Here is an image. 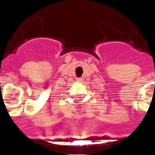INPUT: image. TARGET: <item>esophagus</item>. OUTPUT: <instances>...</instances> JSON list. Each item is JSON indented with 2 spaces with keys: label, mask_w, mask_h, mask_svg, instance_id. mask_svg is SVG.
Instances as JSON below:
<instances>
[{
  "label": "esophagus",
  "mask_w": 155,
  "mask_h": 155,
  "mask_svg": "<svg viewBox=\"0 0 155 155\" xmlns=\"http://www.w3.org/2000/svg\"><path fill=\"white\" fill-rule=\"evenodd\" d=\"M77 81H82V78H78Z\"/></svg>",
  "instance_id": "obj_1"
}]
</instances>
